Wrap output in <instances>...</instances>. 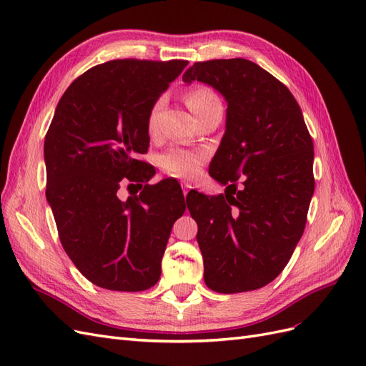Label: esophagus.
Segmentation results:
<instances>
[{
	"instance_id": "esophagus-1",
	"label": "esophagus",
	"mask_w": 366,
	"mask_h": 366,
	"mask_svg": "<svg viewBox=\"0 0 366 366\" xmlns=\"http://www.w3.org/2000/svg\"><path fill=\"white\" fill-rule=\"evenodd\" d=\"M182 187H183V195H184V197L187 195V192H189V191L192 189V186H191L189 183H183Z\"/></svg>"
}]
</instances>
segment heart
<instances>
[{
    "label": "heart",
    "instance_id": "1",
    "mask_svg": "<svg viewBox=\"0 0 366 366\" xmlns=\"http://www.w3.org/2000/svg\"><path fill=\"white\" fill-rule=\"evenodd\" d=\"M219 99L218 96L210 90L207 86H195L192 90L186 94V104L191 108V112L194 114H198L207 107L218 104ZM162 101H157L154 104L148 113V120H147V128L149 134H152L156 131L157 127V114H159V108H160ZM206 162V154L202 151H191V149H184L180 147H174L171 149L162 154L160 157V166L162 168L175 177H183V179H191V177L197 175L200 172L203 163Z\"/></svg>",
    "mask_w": 366,
    "mask_h": 366
}]
</instances>
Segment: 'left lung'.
<instances>
[{"mask_svg": "<svg viewBox=\"0 0 366 366\" xmlns=\"http://www.w3.org/2000/svg\"><path fill=\"white\" fill-rule=\"evenodd\" d=\"M183 81L207 84L227 102L224 136L209 164L224 195L186 198L204 282L218 293L261 289L304 234L315 192L312 136L289 88L252 61L195 62Z\"/></svg>", "mask_w": 366, "mask_h": 366, "instance_id": "left-lung-1", "label": "left lung"}]
</instances>
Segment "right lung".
Masks as SVG:
<instances>
[{"instance_id": "1", "label": "right lung", "mask_w": 366, "mask_h": 366, "mask_svg": "<svg viewBox=\"0 0 366 366\" xmlns=\"http://www.w3.org/2000/svg\"><path fill=\"white\" fill-rule=\"evenodd\" d=\"M187 61L114 59L67 88L44 140L46 197L64 250L88 281L116 292L156 285L172 224L186 204L179 183L148 184L137 160L149 147L148 113ZM146 186L125 202L122 184Z\"/></svg>"}]
</instances>
